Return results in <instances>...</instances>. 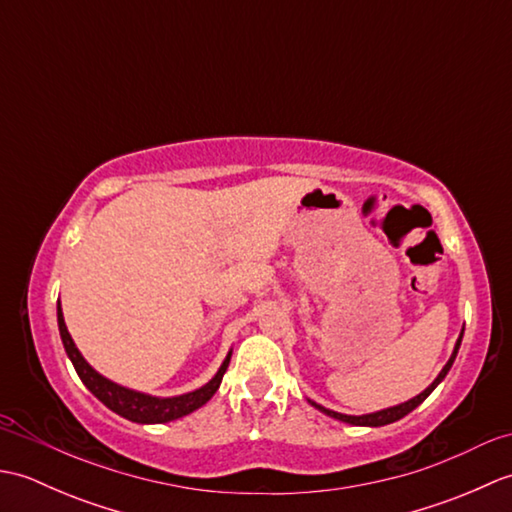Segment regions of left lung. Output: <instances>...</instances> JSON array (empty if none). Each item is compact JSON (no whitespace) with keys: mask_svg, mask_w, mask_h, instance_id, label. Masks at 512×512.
<instances>
[{"mask_svg":"<svg viewBox=\"0 0 512 512\" xmlns=\"http://www.w3.org/2000/svg\"><path fill=\"white\" fill-rule=\"evenodd\" d=\"M462 336H464V328L460 330V336H458V341H455V347H453V352H451V356H449V361H447V365H444L442 369H440V374L433 378V383L424 389V391H420L418 396H413V398H409V400H405V402H400V405H394V407H387V409H380V411H372V413H363V416H347V413H339V411H332V409H328V407H323V405H319V402H314V400H310V398H306L310 405L314 407V409H319L321 413H325V416H330V418H334V420H339V422H345V424H354V427H385V424H391V422H396V420H400V418H405L407 413H411L413 409H416L420 402H424V398H427L433 389H436L442 380H444V376L449 374V369H451V365H453V361H455V356H458V350H460V345H462Z\"/></svg>","mask_w":512,"mask_h":512,"instance_id":"obj_1","label":"left lung"}]
</instances>
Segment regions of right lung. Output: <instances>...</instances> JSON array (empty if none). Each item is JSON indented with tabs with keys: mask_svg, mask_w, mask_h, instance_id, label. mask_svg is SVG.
I'll use <instances>...</instances> for the list:
<instances>
[{
	"mask_svg": "<svg viewBox=\"0 0 512 512\" xmlns=\"http://www.w3.org/2000/svg\"><path fill=\"white\" fill-rule=\"evenodd\" d=\"M57 323H59V334H61L63 347H65V354H68V358L76 369V374H79V378L83 380V385L88 387L107 409H112L121 418L138 422V424L171 422V420H178L182 416H189V413H193L195 409L206 405V402L213 398L215 391L220 389L222 376H224L226 367H228V363H231V356H233V350H228V354L222 361L220 369L215 372V376L209 380V383H204L198 389L187 391V394H180V396H151V394H145V391L114 383V380L105 378L103 374L96 372V369L88 361H85L83 354L79 352V347H76L72 341L68 325H65L61 301H57Z\"/></svg>",
	"mask_w": 512,
	"mask_h": 512,
	"instance_id": "add662e5",
	"label": "right lung"
}]
</instances>
